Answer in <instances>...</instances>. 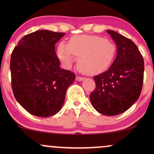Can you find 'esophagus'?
<instances>
[{
  "label": "esophagus",
  "mask_w": 154,
  "mask_h": 154,
  "mask_svg": "<svg viewBox=\"0 0 154 154\" xmlns=\"http://www.w3.org/2000/svg\"><path fill=\"white\" fill-rule=\"evenodd\" d=\"M84 79V77H80V76H77V77H76V80L77 81H82Z\"/></svg>",
  "instance_id": "obj_1"
}]
</instances>
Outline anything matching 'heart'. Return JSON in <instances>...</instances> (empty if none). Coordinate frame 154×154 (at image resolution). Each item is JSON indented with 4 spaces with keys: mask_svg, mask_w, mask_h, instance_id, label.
<instances>
[{
    "mask_svg": "<svg viewBox=\"0 0 154 154\" xmlns=\"http://www.w3.org/2000/svg\"><path fill=\"white\" fill-rule=\"evenodd\" d=\"M116 45L97 35H79L70 38L68 44L61 42L57 54L66 66H71L75 57L80 71L95 75L106 70L115 59Z\"/></svg>",
    "mask_w": 154,
    "mask_h": 154,
    "instance_id": "obj_1",
    "label": "heart"
}]
</instances>
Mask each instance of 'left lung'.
Segmentation results:
<instances>
[{
	"label": "left lung",
	"instance_id": "1",
	"mask_svg": "<svg viewBox=\"0 0 154 154\" xmlns=\"http://www.w3.org/2000/svg\"><path fill=\"white\" fill-rule=\"evenodd\" d=\"M107 32L116 43L117 54L107 71L95 76L91 103L103 115L125 112L139 98L143 83L144 60L130 39L113 30Z\"/></svg>",
	"mask_w": 154,
	"mask_h": 154
}]
</instances>
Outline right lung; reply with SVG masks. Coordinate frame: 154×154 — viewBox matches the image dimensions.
Masks as SVG:
<instances>
[{
	"label": "right lung",
	"mask_w": 154,
	"mask_h": 154,
	"mask_svg": "<svg viewBox=\"0 0 154 154\" xmlns=\"http://www.w3.org/2000/svg\"><path fill=\"white\" fill-rule=\"evenodd\" d=\"M65 33L43 29L25 35L11 56V88L16 100L39 117L57 114L75 74L60 68L55 44Z\"/></svg>",
	"instance_id": "right-lung-1"
}]
</instances>
